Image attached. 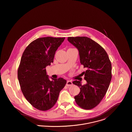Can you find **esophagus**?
Segmentation results:
<instances>
[{
    "mask_svg": "<svg viewBox=\"0 0 132 132\" xmlns=\"http://www.w3.org/2000/svg\"><path fill=\"white\" fill-rule=\"evenodd\" d=\"M72 82L70 80H67V83H66V86H70L71 85H72Z\"/></svg>",
    "mask_w": 132,
    "mask_h": 132,
    "instance_id": "34e87169",
    "label": "esophagus"
}]
</instances>
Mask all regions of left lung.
<instances>
[{
	"label": "left lung",
	"mask_w": 132,
	"mask_h": 132,
	"mask_svg": "<svg viewBox=\"0 0 132 132\" xmlns=\"http://www.w3.org/2000/svg\"><path fill=\"white\" fill-rule=\"evenodd\" d=\"M68 41L79 51L80 63L86 68L84 79L87 83L75 80L80 88L75 96L80 108L90 110L98 105L105 95L112 79V65L105 50L97 43L86 37H68Z\"/></svg>",
	"instance_id": "8db88e82"
}]
</instances>
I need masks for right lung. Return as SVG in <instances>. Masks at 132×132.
<instances>
[{
	"label": "right lung",
	"mask_w": 132,
	"mask_h": 132,
	"mask_svg": "<svg viewBox=\"0 0 132 132\" xmlns=\"http://www.w3.org/2000/svg\"><path fill=\"white\" fill-rule=\"evenodd\" d=\"M65 38H38L31 42L22 54L18 69V79L27 101L35 108L46 111L56 103L66 80H52L46 67L53 63L54 54Z\"/></svg>",
	"instance_id": "right-lung-1"
}]
</instances>
